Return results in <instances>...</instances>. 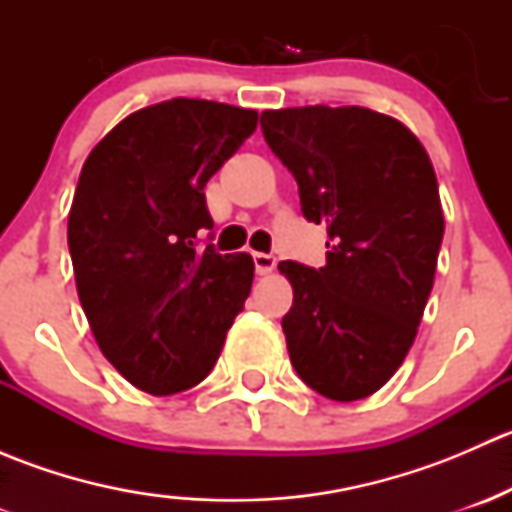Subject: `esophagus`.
I'll use <instances>...</instances> for the list:
<instances>
[{
  "label": "esophagus",
  "instance_id": "obj_1",
  "mask_svg": "<svg viewBox=\"0 0 512 512\" xmlns=\"http://www.w3.org/2000/svg\"><path fill=\"white\" fill-rule=\"evenodd\" d=\"M252 260H255L257 275H270V272L277 267L275 255H267V252H255V255H252Z\"/></svg>",
  "mask_w": 512,
  "mask_h": 512
}]
</instances>
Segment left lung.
I'll return each mask as SVG.
<instances>
[{"mask_svg":"<svg viewBox=\"0 0 512 512\" xmlns=\"http://www.w3.org/2000/svg\"><path fill=\"white\" fill-rule=\"evenodd\" d=\"M262 136L294 175L309 223L327 225V265L280 262L282 317L299 379L359 401L394 376L436 275L443 210L433 165L404 123L361 106L262 111Z\"/></svg>","mask_w":512,"mask_h":512,"instance_id":"1","label":"left lung"}]
</instances>
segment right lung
Wrapping results in <instances>:
<instances>
[{
	"mask_svg": "<svg viewBox=\"0 0 512 512\" xmlns=\"http://www.w3.org/2000/svg\"><path fill=\"white\" fill-rule=\"evenodd\" d=\"M257 111L170 98L123 118L89 153L69 213L76 289L103 356L156 396L200 384L250 294L245 252L220 255L205 183Z\"/></svg>",
	"mask_w": 512,
	"mask_h": 512,
	"instance_id": "add662e5",
	"label": "right lung"
}]
</instances>
